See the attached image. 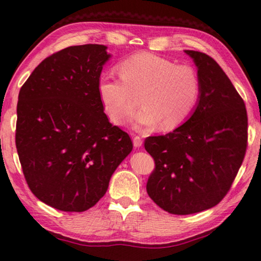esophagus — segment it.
Masks as SVG:
<instances>
[{"mask_svg": "<svg viewBox=\"0 0 261 261\" xmlns=\"http://www.w3.org/2000/svg\"><path fill=\"white\" fill-rule=\"evenodd\" d=\"M134 145H135V147H140L141 145H143V139H141V137H139V136H135L134 137Z\"/></svg>", "mask_w": 261, "mask_h": 261, "instance_id": "obj_1", "label": "esophagus"}]
</instances>
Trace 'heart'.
Wrapping results in <instances>:
<instances>
[{"instance_id":"1","label":"heart","mask_w":261,"mask_h":261,"mask_svg":"<svg viewBox=\"0 0 261 261\" xmlns=\"http://www.w3.org/2000/svg\"><path fill=\"white\" fill-rule=\"evenodd\" d=\"M121 79H99L98 94L106 114L115 124H124L134 114L135 94H140L141 108L136 115V129L160 124L175 130L192 114L200 94V79L187 64L152 53L141 51L118 64Z\"/></svg>"}]
</instances>
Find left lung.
Returning a JSON list of instances; mask_svg holds the SVG:
<instances>
[{
    "label": "left lung",
    "instance_id": "1",
    "mask_svg": "<svg viewBox=\"0 0 261 261\" xmlns=\"http://www.w3.org/2000/svg\"><path fill=\"white\" fill-rule=\"evenodd\" d=\"M185 53L200 79L196 110L173 132L145 139L155 162L146 184L148 196L177 215L218 205L230 190L247 146L245 103L230 79L205 53Z\"/></svg>",
    "mask_w": 261,
    "mask_h": 261
}]
</instances>
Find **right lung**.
I'll use <instances>...</instances> for the list:
<instances>
[{"label": "right lung", "mask_w": 261, "mask_h": 261, "mask_svg": "<svg viewBox=\"0 0 261 261\" xmlns=\"http://www.w3.org/2000/svg\"><path fill=\"white\" fill-rule=\"evenodd\" d=\"M103 45L64 48L43 60L21 86L16 147L31 191L64 212L93 207L132 151L125 131L108 121L98 94Z\"/></svg>", "instance_id": "1"}]
</instances>
